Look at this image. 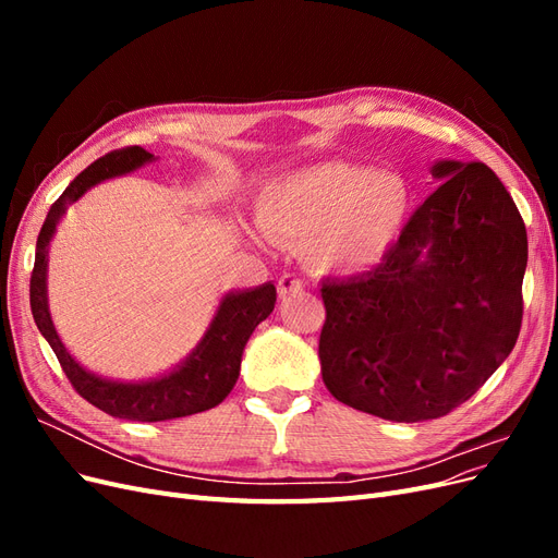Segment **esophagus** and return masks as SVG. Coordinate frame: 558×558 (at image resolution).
I'll list each match as a JSON object with an SVG mask.
<instances>
[{
  "label": "esophagus",
  "mask_w": 558,
  "mask_h": 558,
  "mask_svg": "<svg viewBox=\"0 0 558 558\" xmlns=\"http://www.w3.org/2000/svg\"><path fill=\"white\" fill-rule=\"evenodd\" d=\"M277 289H279V295H281V298H286V295H295V293H300L302 289H305V286H302V281H300L298 277H293V275H283V277L279 279V283H277Z\"/></svg>",
  "instance_id": "esophagus-1"
}]
</instances>
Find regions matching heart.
Returning a JSON list of instances; mask_svg holds the SVG:
<instances>
[{
  "instance_id": "obj_1",
  "label": "heart",
  "mask_w": 558,
  "mask_h": 558,
  "mask_svg": "<svg viewBox=\"0 0 558 558\" xmlns=\"http://www.w3.org/2000/svg\"><path fill=\"white\" fill-rule=\"evenodd\" d=\"M412 195L396 172L344 160L314 162L267 183L256 221L277 242H301L318 275L353 277L386 260L410 221Z\"/></svg>"
}]
</instances>
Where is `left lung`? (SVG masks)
<instances>
[{"mask_svg": "<svg viewBox=\"0 0 558 558\" xmlns=\"http://www.w3.org/2000/svg\"><path fill=\"white\" fill-rule=\"evenodd\" d=\"M440 181L386 260L326 281L320 375L349 408L398 424L449 414L510 356L521 328L526 226L482 162L435 160Z\"/></svg>", "mask_w": 558, "mask_h": 558, "instance_id": "left-lung-1", "label": "left lung"}]
</instances>
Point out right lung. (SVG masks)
Instances as JSON below:
<instances>
[{"mask_svg": "<svg viewBox=\"0 0 558 558\" xmlns=\"http://www.w3.org/2000/svg\"><path fill=\"white\" fill-rule=\"evenodd\" d=\"M158 158L140 146L113 150L83 170L50 207L37 240L35 269L29 279V305L39 332L64 369L66 379L95 408L128 421H170L205 412L223 402L240 377L242 353L251 332L272 314L277 289L272 281L256 289L228 291L214 312L197 347L174 367L148 379H111L83 367L60 340L48 310V248L66 207L97 183L130 174Z\"/></svg>", "mask_w": 558, "mask_h": 558, "instance_id": "right-lung-1", "label": "right lung"}]
</instances>
